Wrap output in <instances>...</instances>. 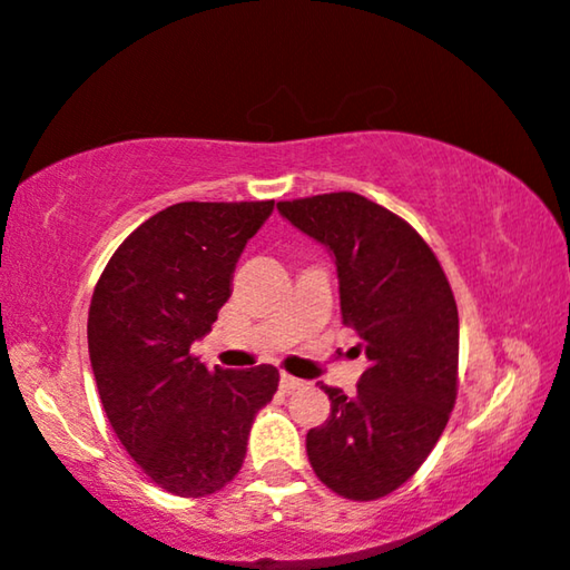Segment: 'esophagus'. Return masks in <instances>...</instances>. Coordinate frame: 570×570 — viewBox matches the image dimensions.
<instances>
[{
    "label": "esophagus",
    "mask_w": 570,
    "mask_h": 570,
    "mask_svg": "<svg viewBox=\"0 0 570 570\" xmlns=\"http://www.w3.org/2000/svg\"><path fill=\"white\" fill-rule=\"evenodd\" d=\"M298 387H304V382L288 377V374H282V380H278V390H282L284 394L294 392V390H298Z\"/></svg>",
    "instance_id": "34e87169"
}]
</instances>
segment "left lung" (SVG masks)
Wrapping results in <instances>:
<instances>
[{"instance_id": "left-lung-1", "label": "left lung", "mask_w": 570, "mask_h": 570, "mask_svg": "<svg viewBox=\"0 0 570 570\" xmlns=\"http://www.w3.org/2000/svg\"><path fill=\"white\" fill-rule=\"evenodd\" d=\"M288 224L330 250L342 322L370 360L356 394L326 387L332 412L306 432V455L326 488L377 500L430 455L458 397V304L432 248L407 220L360 193L282 200Z\"/></svg>"}]
</instances>
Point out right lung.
I'll return each mask as SVG.
<instances>
[{"label": "right lung", "instance_id": "right-lung-1", "mask_svg": "<svg viewBox=\"0 0 570 570\" xmlns=\"http://www.w3.org/2000/svg\"><path fill=\"white\" fill-rule=\"evenodd\" d=\"M274 200L168 206L122 240L95 286L90 364L115 435L140 470L180 498L236 478L278 370H208L190 354L228 302L248 238Z\"/></svg>", "mask_w": 570, "mask_h": 570}]
</instances>
